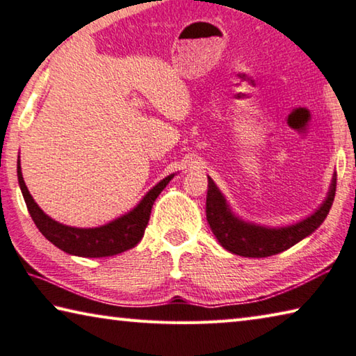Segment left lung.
Wrapping results in <instances>:
<instances>
[{"mask_svg":"<svg viewBox=\"0 0 356 356\" xmlns=\"http://www.w3.org/2000/svg\"><path fill=\"white\" fill-rule=\"evenodd\" d=\"M209 179L206 215L213 236L222 248L243 257H268L286 251L301 240L309 237L327 218L336 193V174L321 207L293 225L270 227L246 221L234 213L226 197L212 179Z\"/></svg>","mask_w":356,"mask_h":356,"instance_id":"1","label":"left lung"}]
</instances>
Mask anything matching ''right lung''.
I'll return each mask as SVG.
<instances>
[{"label":"right lung","instance_id":"right-lung-1","mask_svg":"<svg viewBox=\"0 0 356 356\" xmlns=\"http://www.w3.org/2000/svg\"><path fill=\"white\" fill-rule=\"evenodd\" d=\"M174 176L176 174H170L163 180H160L130 212L120 215L119 218L97 227H74L53 220L38 206L23 180L20 155L17 160V177H19L23 200L26 202L28 212L31 215L34 225L38 226L48 242H51L67 254L78 257H108L136 246L146 231L154 201Z\"/></svg>","mask_w":356,"mask_h":356}]
</instances>
